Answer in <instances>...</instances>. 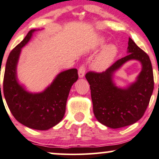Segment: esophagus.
Instances as JSON below:
<instances>
[{"mask_svg": "<svg viewBox=\"0 0 159 159\" xmlns=\"http://www.w3.org/2000/svg\"><path fill=\"white\" fill-rule=\"evenodd\" d=\"M85 72L86 66L84 65H81V67H79V69H78V76H79V78H83L84 76V74H85Z\"/></svg>", "mask_w": 159, "mask_h": 159, "instance_id": "obj_1", "label": "esophagus"}]
</instances>
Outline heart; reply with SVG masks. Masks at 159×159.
Wrapping results in <instances>:
<instances>
[{
	"instance_id": "b5f03b06",
	"label": "heart",
	"mask_w": 159,
	"mask_h": 159,
	"mask_svg": "<svg viewBox=\"0 0 159 159\" xmlns=\"http://www.w3.org/2000/svg\"><path fill=\"white\" fill-rule=\"evenodd\" d=\"M104 45V39H100L98 42L97 48L103 47ZM116 48L114 45H109L104 48L99 56L96 58L92 64V67L97 71H102L109 67L113 62L114 58L116 55Z\"/></svg>"
}]
</instances>
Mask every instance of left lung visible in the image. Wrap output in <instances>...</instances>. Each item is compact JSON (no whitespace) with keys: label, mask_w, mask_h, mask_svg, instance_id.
Listing matches in <instances>:
<instances>
[{"label":"left lung","mask_w":159,"mask_h":159,"mask_svg":"<svg viewBox=\"0 0 159 159\" xmlns=\"http://www.w3.org/2000/svg\"><path fill=\"white\" fill-rule=\"evenodd\" d=\"M128 56L114 62L102 73L89 71L86 74L91 90L93 111L96 119L111 128L135 123L143 116L154 89L151 61L144 51L129 38ZM135 59L143 69L137 81L125 89L113 82V74L126 61Z\"/></svg>","instance_id":"obj_1"}]
</instances>
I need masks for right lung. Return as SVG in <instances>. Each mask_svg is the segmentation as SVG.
<instances>
[{
	"label": "right lung",
	"mask_w": 159,
	"mask_h": 159,
	"mask_svg": "<svg viewBox=\"0 0 159 159\" xmlns=\"http://www.w3.org/2000/svg\"><path fill=\"white\" fill-rule=\"evenodd\" d=\"M35 29L29 31L8 57L3 77V94L14 117L26 127L45 130L57 125L65 114L70 90L78 78L77 69H70L56 76L40 93H30L17 81V64L21 48L31 39Z\"/></svg>",
	"instance_id": "1"
}]
</instances>
